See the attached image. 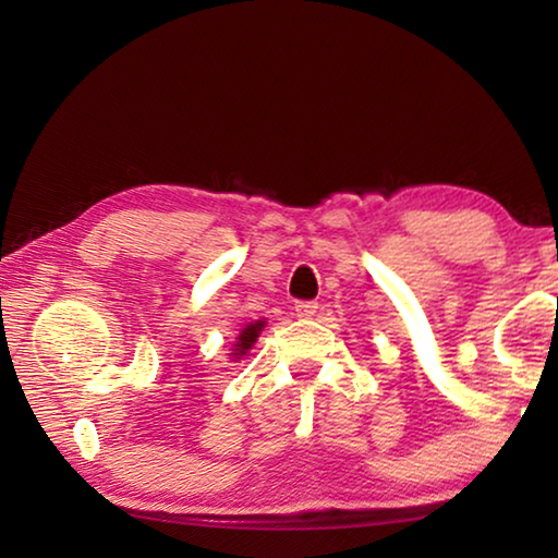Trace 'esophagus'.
Instances as JSON below:
<instances>
[{"label": "esophagus", "instance_id": "esophagus-1", "mask_svg": "<svg viewBox=\"0 0 558 558\" xmlns=\"http://www.w3.org/2000/svg\"><path fill=\"white\" fill-rule=\"evenodd\" d=\"M317 310H319V305H317V302H313V300H300V302H295V315L302 317V319L315 317Z\"/></svg>", "mask_w": 558, "mask_h": 558}]
</instances>
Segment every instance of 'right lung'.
I'll return each instance as SVG.
<instances>
[{
	"label": "right lung",
	"mask_w": 558,
	"mask_h": 558,
	"mask_svg": "<svg viewBox=\"0 0 558 558\" xmlns=\"http://www.w3.org/2000/svg\"><path fill=\"white\" fill-rule=\"evenodd\" d=\"M263 327H266V323H263V319H258V323H251V325H245L243 329H241V335L235 337V344H233V349H231V356H233V362L235 359H241L243 354H248V349L256 344V339H258V335L263 332Z\"/></svg>",
	"instance_id": "right-lung-1"
}]
</instances>
